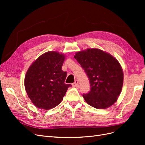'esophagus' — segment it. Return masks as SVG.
I'll return each instance as SVG.
<instances>
[{"mask_svg":"<svg viewBox=\"0 0 145 145\" xmlns=\"http://www.w3.org/2000/svg\"><path fill=\"white\" fill-rule=\"evenodd\" d=\"M72 86L74 87H78V82L77 80H76L75 82H74L73 83H72Z\"/></svg>","mask_w":145,"mask_h":145,"instance_id":"34e87169","label":"esophagus"}]
</instances>
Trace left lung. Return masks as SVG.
<instances>
[{"instance_id": "1", "label": "left lung", "mask_w": 145, "mask_h": 145, "mask_svg": "<svg viewBox=\"0 0 145 145\" xmlns=\"http://www.w3.org/2000/svg\"><path fill=\"white\" fill-rule=\"evenodd\" d=\"M89 78L90 91L83 97L90 106L105 109L114 103L123 83V73L117 60L99 49H88L74 56Z\"/></svg>"}]
</instances>
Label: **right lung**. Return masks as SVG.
Wrapping results in <instances>:
<instances>
[{
    "label": "right lung",
    "instance_id": "add662e5",
    "mask_svg": "<svg viewBox=\"0 0 145 145\" xmlns=\"http://www.w3.org/2000/svg\"><path fill=\"white\" fill-rule=\"evenodd\" d=\"M64 60V55L49 51L30 66L25 78V88L36 107L47 110L57 106L71 86L65 83L67 72L62 69Z\"/></svg>",
    "mask_w": 145,
    "mask_h": 145
}]
</instances>
